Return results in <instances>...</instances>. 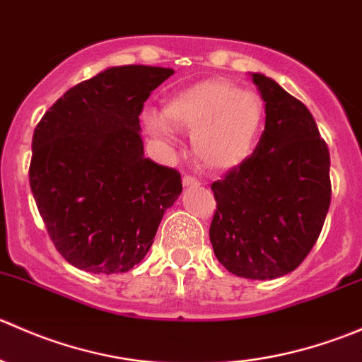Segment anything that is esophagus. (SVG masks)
<instances>
[{"instance_id": "obj_1", "label": "esophagus", "mask_w": 362, "mask_h": 362, "mask_svg": "<svg viewBox=\"0 0 362 362\" xmlns=\"http://www.w3.org/2000/svg\"><path fill=\"white\" fill-rule=\"evenodd\" d=\"M182 184H184V187H196V185H199V180L198 178L185 175V177L182 178Z\"/></svg>"}]
</instances>
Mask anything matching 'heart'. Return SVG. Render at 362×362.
Segmentation results:
<instances>
[{"mask_svg": "<svg viewBox=\"0 0 362 362\" xmlns=\"http://www.w3.org/2000/svg\"><path fill=\"white\" fill-rule=\"evenodd\" d=\"M261 98L224 78H206L171 94L163 107L145 113L159 140L170 144L171 129L192 131V151L211 170H233L249 158L262 124Z\"/></svg>", "mask_w": 362, "mask_h": 362, "instance_id": "obj_1", "label": "heart"}]
</instances>
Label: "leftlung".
<instances>
[{"label": "left lung", "instance_id": "8db88e82", "mask_svg": "<svg viewBox=\"0 0 362 362\" xmlns=\"http://www.w3.org/2000/svg\"><path fill=\"white\" fill-rule=\"evenodd\" d=\"M250 76L264 101V131L254 154L211 184L210 242L233 275L272 280L294 272L322 231L329 151L301 101L262 73Z\"/></svg>", "mask_w": 362, "mask_h": 362}]
</instances>
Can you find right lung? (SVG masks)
<instances>
[{"label":"right lung","mask_w":362,"mask_h":362,"mask_svg":"<svg viewBox=\"0 0 362 362\" xmlns=\"http://www.w3.org/2000/svg\"><path fill=\"white\" fill-rule=\"evenodd\" d=\"M171 68L112 66L66 90L33 133L29 184L50 240L75 268L124 273L147 255L180 173L144 156L140 115Z\"/></svg>","instance_id":"obj_1"}]
</instances>
